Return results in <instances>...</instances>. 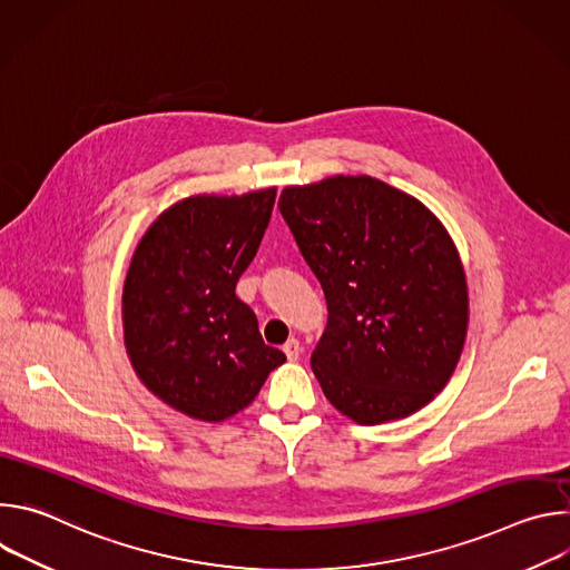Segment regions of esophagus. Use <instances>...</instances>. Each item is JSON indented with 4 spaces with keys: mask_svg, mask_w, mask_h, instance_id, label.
<instances>
[{
    "mask_svg": "<svg viewBox=\"0 0 570 570\" xmlns=\"http://www.w3.org/2000/svg\"><path fill=\"white\" fill-rule=\"evenodd\" d=\"M284 354L288 356V361H297V356L302 354L299 341H297V338H288V341L284 343Z\"/></svg>",
    "mask_w": 570,
    "mask_h": 570,
    "instance_id": "1",
    "label": "esophagus"
}]
</instances>
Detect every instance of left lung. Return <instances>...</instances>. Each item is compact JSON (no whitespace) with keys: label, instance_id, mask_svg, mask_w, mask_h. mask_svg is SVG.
I'll use <instances>...</instances> for the list:
<instances>
[{"label":"left lung","instance_id":"left-lung-1","mask_svg":"<svg viewBox=\"0 0 570 570\" xmlns=\"http://www.w3.org/2000/svg\"><path fill=\"white\" fill-rule=\"evenodd\" d=\"M279 212L327 299L311 367L363 426L409 417L449 383L466 336L464 271L442 223L370 176L288 187Z\"/></svg>","mask_w":570,"mask_h":570}]
</instances>
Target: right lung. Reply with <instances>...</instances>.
<instances>
[{"label": "right lung", "instance_id": "add662e5", "mask_svg": "<svg viewBox=\"0 0 570 570\" xmlns=\"http://www.w3.org/2000/svg\"><path fill=\"white\" fill-rule=\"evenodd\" d=\"M277 189L194 196L144 234L124 284V336L141 383L171 409L220 422L286 361L234 293L271 223Z\"/></svg>", "mask_w": 570, "mask_h": 570}]
</instances>
